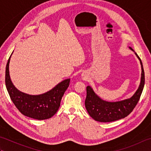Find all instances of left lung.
<instances>
[{
    "instance_id": "left-lung-1",
    "label": "left lung",
    "mask_w": 151,
    "mask_h": 151,
    "mask_svg": "<svg viewBox=\"0 0 151 151\" xmlns=\"http://www.w3.org/2000/svg\"><path fill=\"white\" fill-rule=\"evenodd\" d=\"M132 51L134 50L129 47ZM140 61L142 66V76L138 89L130 98L117 102H108L102 100L88 86L86 88L87 95L85 100V106L89 115L94 120L99 122H111L124 118L132 111L138 102L145 85V73L140 58L134 52Z\"/></svg>"
}]
</instances>
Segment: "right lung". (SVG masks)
I'll return each mask as SVG.
<instances>
[{"instance_id":"add662e5","label":"right lung","mask_w":151,"mask_h":151,"mask_svg":"<svg viewBox=\"0 0 151 151\" xmlns=\"http://www.w3.org/2000/svg\"><path fill=\"white\" fill-rule=\"evenodd\" d=\"M12 54L6 64L5 83L12 102L25 116L38 120L52 117L58 110L62 98L69 86L70 78L64 80L51 90L43 94L32 95L24 93L15 87L9 76V63Z\"/></svg>"}]
</instances>
